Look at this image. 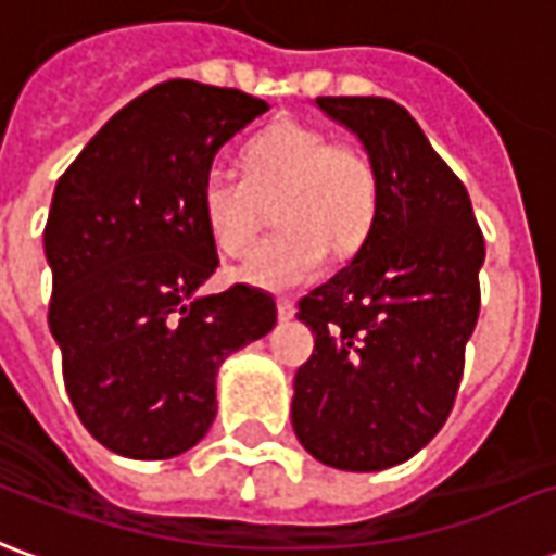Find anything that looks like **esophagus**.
<instances>
[{"label": "esophagus", "instance_id": "esophagus-1", "mask_svg": "<svg viewBox=\"0 0 556 556\" xmlns=\"http://www.w3.org/2000/svg\"><path fill=\"white\" fill-rule=\"evenodd\" d=\"M278 317L285 323L293 320V317H296V305H293L290 299H278Z\"/></svg>", "mask_w": 556, "mask_h": 556}]
</instances>
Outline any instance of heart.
Wrapping results in <instances>:
<instances>
[{
  "label": "heart",
  "instance_id": "1",
  "mask_svg": "<svg viewBox=\"0 0 556 556\" xmlns=\"http://www.w3.org/2000/svg\"><path fill=\"white\" fill-rule=\"evenodd\" d=\"M377 200L371 159L299 122L271 125L248 143L245 176L215 164L200 188L203 222L227 257L248 254L269 208L275 212L281 230L239 269V278L260 290L308 285L326 266L329 248L334 254L359 248Z\"/></svg>",
  "mask_w": 556,
  "mask_h": 556
}]
</instances>
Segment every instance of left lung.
Wrapping results in <instances>:
<instances>
[{
    "label": "left lung",
    "instance_id": "1",
    "mask_svg": "<svg viewBox=\"0 0 556 556\" xmlns=\"http://www.w3.org/2000/svg\"><path fill=\"white\" fill-rule=\"evenodd\" d=\"M371 159L380 200L348 266L299 302L314 353L293 380V431L314 458L374 473L443 428L479 317L485 239L470 194L389 98H317Z\"/></svg>",
    "mask_w": 556,
    "mask_h": 556
}]
</instances>
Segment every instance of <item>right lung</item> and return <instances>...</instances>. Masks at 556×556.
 <instances>
[{"label":"right lung","mask_w":556,"mask_h":556,"mask_svg":"<svg viewBox=\"0 0 556 556\" xmlns=\"http://www.w3.org/2000/svg\"><path fill=\"white\" fill-rule=\"evenodd\" d=\"M266 110L239 89L159 83L56 182L45 227L50 332L74 410L116 455L159 460L197 446L218 413L222 362L278 320L257 287L197 293L218 269L203 176Z\"/></svg>","instance_id":"obj_1"}]
</instances>
